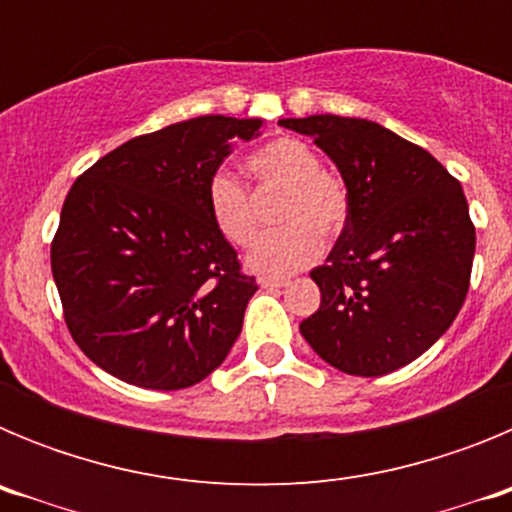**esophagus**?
Listing matches in <instances>:
<instances>
[{"mask_svg":"<svg viewBox=\"0 0 512 512\" xmlns=\"http://www.w3.org/2000/svg\"><path fill=\"white\" fill-rule=\"evenodd\" d=\"M256 282H259V287H264V289H279L287 284V279L284 277H259Z\"/></svg>","mask_w":512,"mask_h":512,"instance_id":"obj_1","label":"esophagus"}]
</instances>
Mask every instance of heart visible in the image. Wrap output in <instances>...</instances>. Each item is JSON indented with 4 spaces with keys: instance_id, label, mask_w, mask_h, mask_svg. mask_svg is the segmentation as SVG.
Returning <instances> with one entry per match:
<instances>
[{
    "instance_id": "1",
    "label": "heart",
    "mask_w": 512,
    "mask_h": 512,
    "mask_svg": "<svg viewBox=\"0 0 512 512\" xmlns=\"http://www.w3.org/2000/svg\"><path fill=\"white\" fill-rule=\"evenodd\" d=\"M253 189H282L277 220L284 228L264 235L248 253V266L261 274H292L320 256V239L336 238L348 223L351 197L336 171L320 166L318 151L300 138H274L246 158ZM207 212L230 246H248L259 233L251 192L238 179L217 171L207 182Z\"/></svg>"
}]
</instances>
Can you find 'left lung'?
I'll list each match as a JSON object with an SVG mask.
<instances>
[{"label":"left lung","instance_id":"1","mask_svg":"<svg viewBox=\"0 0 512 512\" xmlns=\"http://www.w3.org/2000/svg\"><path fill=\"white\" fill-rule=\"evenodd\" d=\"M310 135L341 171L351 212L328 261L310 271L320 307L300 330L315 354L354 377L418 359L467 300L474 223L436 158L372 120H279Z\"/></svg>","mask_w":512,"mask_h":512}]
</instances>
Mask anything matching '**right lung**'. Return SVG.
<instances>
[{"label":"right lung","instance_id":"1","mask_svg":"<svg viewBox=\"0 0 512 512\" xmlns=\"http://www.w3.org/2000/svg\"><path fill=\"white\" fill-rule=\"evenodd\" d=\"M261 120L205 115L138 135L66 194L51 269L76 346L146 390H184L223 364L256 292L207 212V182Z\"/></svg>","mask_w":512,"mask_h":512}]
</instances>
